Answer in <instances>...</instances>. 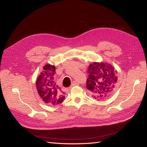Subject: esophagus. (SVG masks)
<instances>
[{"label":"esophagus","mask_w":147,"mask_h":147,"mask_svg":"<svg viewBox=\"0 0 147 147\" xmlns=\"http://www.w3.org/2000/svg\"><path fill=\"white\" fill-rule=\"evenodd\" d=\"M79 85V83L76 82V81H73V83H72V85L71 86V88H72V87L74 86H76V85Z\"/></svg>","instance_id":"1"}]
</instances>
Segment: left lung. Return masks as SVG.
<instances>
[{
    "label": "left lung",
    "mask_w": 147,
    "mask_h": 147,
    "mask_svg": "<svg viewBox=\"0 0 147 147\" xmlns=\"http://www.w3.org/2000/svg\"><path fill=\"white\" fill-rule=\"evenodd\" d=\"M88 74L86 87L93 97L100 100L109 96L117 82L114 67L104 62H93L89 65Z\"/></svg>",
    "instance_id": "obj_1"
}]
</instances>
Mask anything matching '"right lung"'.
Here are the masks:
<instances>
[{
	"mask_svg": "<svg viewBox=\"0 0 147 147\" xmlns=\"http://www.w3.org/2000/svg\"><path fill=\"white\" fill-rule=\"evenodd\" d=\"M55 67L47 64L37 78L36 85L38 94L49 105L61 104L64 100V93L56 83Z\"/></svg>",
	"mask_w": 147,
	"mask_h": 147,
	"instance_id": "obj_1",
	"label": "right lung"
}]
</instances>
